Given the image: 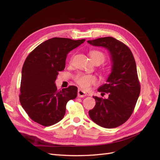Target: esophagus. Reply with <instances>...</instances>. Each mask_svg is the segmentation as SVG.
<instances>
[{"label": "esophagus", "instance_id": "obj_1", "mask_svg": "<svg viewBox=\"0 0 160 160\" xmlns=\"http://www.w3.org/2000/svg\"><path fill=\"white\" fill-rule=\"evenodd\" d=\"M86 95H87V93L86 92L84 91L83 90H82V89H78V97L84 98Z\"/></svg>", "mask_w": 160, "mask_h": 160}]
</instances>
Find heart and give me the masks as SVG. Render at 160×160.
I'll return each mask as SVG.
<instances>
[{
  "instance_id": "b5f03b06",
  "label": "heart",
  "mask_w": 160,
  "mask_h": 160,
  "mask_svg": "<svg viewBox=\"0 0 160 160\" xmlns=\"http://www.w3.org/2000/svg\"><path fill=\"white\" fill-rule=\"evenodd\" d=\"M90 57L93 62L100 61L101 63H102L105 61V55L99 51H91L90 52ZM76 81L80 85V87L85 89V90H87V89L90 88L92 84L96 83V78L95 76L91 75L78 74L76 77Z\"/></svg>"
}]
</instances>
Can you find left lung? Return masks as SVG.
Returning <instances> with one entry per match:
<instances>
[{"label": "left lung", "mask_w": 160, "mask_h": 160, "mask_svg": "<svg viewBox=\"0 0 160 160\" xmlns=\"http://www.w3.org/2000/svg\"><path fill=\"white\" fill-rule=\"evenodd\" d=\"M87 42L108 51L112 62L106 83L98 91L108 93V98L93 96L95 106L88 111L96 124L105 128H117L130 117L139 97L140 86L135 59L129 48L112 37L101 38Z\"/></svg>", "instance_id": "obj_1"}]
</instances>
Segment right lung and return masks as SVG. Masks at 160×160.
<instances>
[{
    "label": "right lung",
    "instance_id": "add662e5",
    "mask_svg": "<svg viewBox=\"0 0 160 160\" xmlns=\"http://www.w3.org/2000/svg\"><path fill=\"white\" fill-rule=\"evenodd\" d=\"M85 39L54 38L35 48L26 58L22 69L20 102L32 120L43 126L62 119L68 101L77 97L78 88L58 91V72L65 69L67 56Z\"/></svg>",
    "mask_w": 160,
    "mask_h": 160
}]
</instances>
